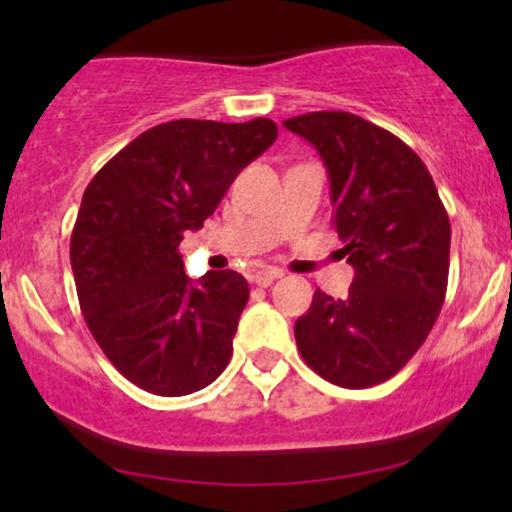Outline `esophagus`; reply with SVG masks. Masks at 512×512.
<instances>
[{"label":"esophagus","mask_w":512,"mask_h":512,"mask_svg":"<svg viewBox=\"0 0 512 512\" xmlns=\"http://www.w3.org/2000/svg\"><path fill=\"white\" fill-rule=\"evenodd\" d=\"M279 276H284V272H279V269H269V267H264V269H257V272H255V276H252V279H255V284H257V286H269V284H272L274 279H279Z\"/></svg>","instance_id":"1"}]
</instances>
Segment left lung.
Wrapping results in <instances>:
<instances>
[{"mask_svg": "<svg viewBox=\"0 0 512 512\" xmlns=\"http://www.w3.org/2000/svg\"><path fill=\"white\" fill-rule=\"evenodd\" d=\"M330 175L334 226L354 267L349 296L315 291L298 317L303 361L330 383H385L426 342L448 289L450 221L431 173L402 139L322 110L284 120Z\"/></svg>", "mask_w": 512, "mask_h": 512, "instance_id": "1", "label": "left lung"}]
</instances>
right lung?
Listing matches in <instances>:
<instances>
[{"label":"right lung","mask_w":512,"mask_h":512,"mask_svg":"<svg viewBox=\"0 0 512 512\" xmlns=\"http://www.w3.org/2000/svg\"><path fill=\"white\" fill-rule=\"evenodd\" d=\"M274 139L267 117L173 120L88 182L69 248L81 313L110 363L151 395L202 390L231 361L248 281L233 269L192 281L178 248Z\"/></svg>","instance_id":"1"}]
</instances>
